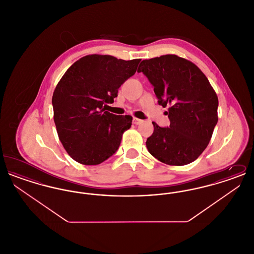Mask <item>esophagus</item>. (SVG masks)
I'll return each mask as SVG.
<instances>
[{
	"mask_svg": "<svg viewBox=\"0 0 254 254\" xmlns=\"http://www.w3.org/2000/svg\"><path fill=\"white\" fill-rule=\"evenodd\" d=\"M141 123H143V120L138 119V118H133V124L134 125H140Z\"/></svg>",
	"mask_w": 254,
	"mask_h": 254,
	"instance_id": "esophagus-1",
	"label": "esophagus"
}]
</instances>
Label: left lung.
Returning a JSON list of instances; mask_svg holds the SVG:
<instances>
[{"mask_svg":"<svg viewBox=\"0 0 254 254\" xmlns=\"http://www.w3.org/2000/svg\"><path fill=\"white\" fill-rule=\"evenodd\" d=\"M143 72L154 86L158 103L169 107V127L152 122L145 145L149 153L169 166H185L208 145L218 122V97L205 74L192 62L174 54L144 60Z\"/></svg>","mask_w":254,"mask_h":254,"instance_id":"obj_1","label":"left lung"}]
</instances>
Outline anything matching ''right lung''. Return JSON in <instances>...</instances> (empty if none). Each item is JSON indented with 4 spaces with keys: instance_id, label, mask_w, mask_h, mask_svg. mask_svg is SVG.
Instances as JSON below:
<instances>
[{
    "instance_id": "add662e5",
    "label": "right lung",
    "mask_w": 254,
    "mask_h": 254,
    "mask_svg": "<svg viewBox=\"0 0 254 254\" xmlns=\"http://www.w3.org/2000/svg\"><path fill=\"white\" fill-rule=\"evenodd\" d=\"M140 61L86 55L61 78L52 96L53 119L62 145L76 162L99 165L118 149L132 117L112 114L103 106L114 102L118 88L135 74Z\"/></svg>"
}]
</instances>
